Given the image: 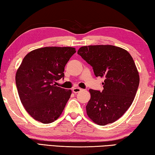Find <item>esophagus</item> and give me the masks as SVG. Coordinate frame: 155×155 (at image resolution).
Wrapping results in <instances>:
<instances>
[{"instance_id":"34e87169","label":"esophagus","mask_w":155,"mask_h":155,"mask_svg":"<svg viewBox=\"0 0 155 155\" xmlns=\"http://www.w3.org/2000/svg\"><path fill=\"white\" fill-rule=\"evenodd\" d=\"M81 90H82V89H81V88H79V87H74V88L72 89V91L74 92V94H77V93L80 92Z\"/></svg>"}]
</instances>
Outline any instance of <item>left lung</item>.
Here are the masks:
<instances>
[{
  "label": "left lung",
  "instance_id": "left-lung-1",
  "mask_svg": "<svg viewBox=\"0 0 155 155\" xmlns=\"http://www.w3.org/2000/svg\"><path fill=\"white\" fill-rule=\"evenodd\" d=\"M77 53L92 66L95 77L104 79L102 91L89 89L87 115L100 125L114 123L130 107L138 89L140 77L133 58L113 45L84 46Z\"/></svg>",
  "mask_w": 155,
  "mask_h": 155
}]
</instances>
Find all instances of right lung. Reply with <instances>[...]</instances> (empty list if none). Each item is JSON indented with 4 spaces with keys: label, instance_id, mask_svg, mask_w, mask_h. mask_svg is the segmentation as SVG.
<instances>
[{
    "label": "right lung",
    "instance_id": "add662e5",
    "mask_svg": "<svg viewBox=\"0 0 155 155\" xmlns=\"http://www.w3.org/2000/svg\"><path fill=\"white\" fill-rule=\"evenodd\" d=\"M76 53L73 47H47L25 56L16 72L21 102L31 117L44 124L58 119L72 91L56 86L64 78V67Z\"/></svg>",
    "mask_w": 155,
    "mask_h": 155
}]
</instances>
